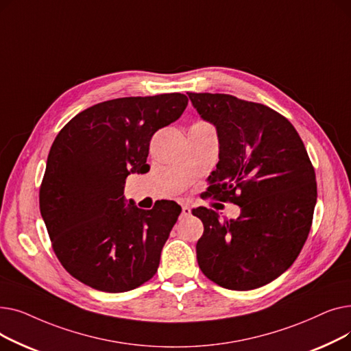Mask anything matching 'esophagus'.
<instances>
[{"mask_svg": "<svg viewBox=\"0 0 351 351\" xmlns=\"http://www.w3.org/2000/svg\"><path fill=\"white\" fill-rule=\"evenodd\" d=\"M189 215H191V208H189L188 205H183V206H182V216L186 217V216H189Z\"/></svg>", "mask_w": 351, "mask_h": 351, "instance_id": "34e87169", "label": "esophagus"}]
</instances>
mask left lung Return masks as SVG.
<instances>
[{
  "label": "left lung",
  "mask_w": 351,
  "mask_h": 351,
  "mask_svg": "<svg viewBox=\"0 0 351 351\" xmlns=\"http://www.w3.org/2000/svg\"><path fill=\"white\" fill-rule=\"evenodd\" d=\"M188 95L219 138L206 195L241 206L234 220L204 206L192 210L204 223L199 267L225 289L265 286L293 265L308 236L315 168L296 129L271 108L228 94Z\"/></svg>",
  "instance_id": "left-lung-1"
}]
</instances>
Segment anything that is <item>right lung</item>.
<instances>
[{
  "label": "right lung",
  "instance_id": "right-lung-1",
  "mask_svg": "<svg viewBox=\"0 0 351 351\" xmlns=\"http://www.w3.org/2000/svg\"><path fill=\"white\" fill-rule=\"evenodd\" d=\"M183 94L128 97L90 106L55 138L40 188V210L64 269L108 293L139 287L158 271L160 252L182 208L158 200L125 206L129 173H146L158 129L180 118Z\"/></svg>",
  "mask_w": 351,
  "mask_h": 351
}]
</instances>
